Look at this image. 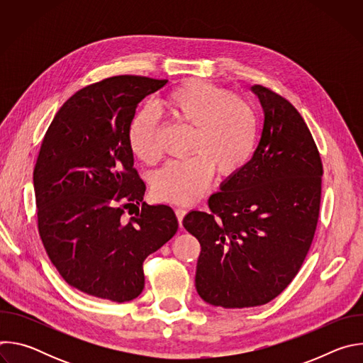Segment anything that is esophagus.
Returning a JSON list of instances; mask_svg holds the SVG:
<instances>
[{"label":"esophagus","instance_id":"esophagus-1","mask_svg":"<svg viewBox=\"0 0 363 363\" xmlns=\"http://www.w3.org/2000/svg\"><path fill=\"white\" fill-rule=\"evenodd\" d=\"M175 214H177V218H178L179 225H182V220H184V217H185V214H186V210H185V208H181V206H177V208H175Z\"/></svg>","mask_w":363,"mask_h":363}]
</instances>
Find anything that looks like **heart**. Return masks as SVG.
Segmentation results:
<instances>
[{"instance_id":"obj_1","label":"heart","mask_w":363,"mask_h":363,"mask_svg":"<svg viewBox=\"0 0 363 363\" xmlns=\"http://www.w3.org/2000/svg\"><path fill=\"white\" fill-rule=\"evenodd\" d=\"M160 111L192 128L191 158L167 164L152 181L153 195L171 202L196 201L208 186L213 168L223 177L238 172L250 160L257 142V115L248 101L199 79H191L169 90ZM160 123L152 113L133 118L128 132L135 157L153 164L160 158Z\"/></svg>"}]
</instances>
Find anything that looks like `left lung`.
I'll use <instances>...</instances> for the list:
<instances>
[{
  "label": "left lung",
  "instance_id": "left-lung-1",
  "mask_svg": "<svg viewBox=\"0 0 363 363\" xmlns=\"http://www.w3.org/2000/svg\"><path fill=\"white\" fill-rule=\"evenodd\" d=\"M251 91L264 113L251 160L182 224L198 238L195 287L213 306L242 308L277 297L312 245L323 167L316 143L290 101L263 87Z\"/></svg>",
  "mask_w": 363,
  "mask_h": 363
}]
</instances>
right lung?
Instances as JSON below:
<instances>
[{
  "label": "right lung",
  "instance_id": "add662e5",
  "mask_svg": "<svg viewBox=\"0 0 363 363\" xmlns=\"http://www.w3.org/2000/svg\"><path fill=\"white\" fill-rule=\"evenodd\" d=\"M167 83L116 76L90 84L65 103L43 139L33 175L38 233L62 277L86 294L136 298L145 258L178 230L171 206L143 202L128 142L138 105ZM136 203L143 210L123 222Z\"/></svg>",
  "mask_w": 363,
  "mask_h": 363
}]
</instances>
